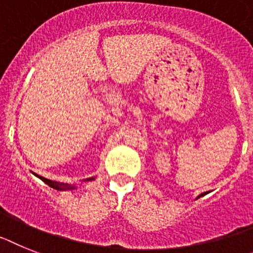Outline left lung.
<instances>
[{
	"instance_id": "obj_1",
	"label": "left lung",
	"mask_w": 253,
	"mask_h": 253,
	"mask_svg": "<svg viewBox=\"0 0 253 253\" xmlns=\"http://www.w3.org/2000/svg\"><path fill=\"white\" fill-rule=\"evenodd\" d=\"M202 195H203V194H201V195H199V197H202ZM199 197H198V198H199Z\"/></svg>"
}]
</instances>
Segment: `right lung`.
I'll return each instance as SVG.
<instances>
[{"instance_id":"add662e5","label":"right lung","mask_w":253,"mask_h":253,"mask_svg":"<svg viewBox=\"0 0 253 253\" xmlns=\"http://www.w3.org/2000/svg\"><path fill=\"white\" fill-rule=\"evenodd\" d=\"M41 180L42 181H44L46 182V184H47L48 186H51V188H54V189H71L72 186L71 185H68V184H60V182H58V181H52V180H48V179H46V177H41ZM87 180H94V177H91V179H87Z\"/></svg>"}]
</instances>
